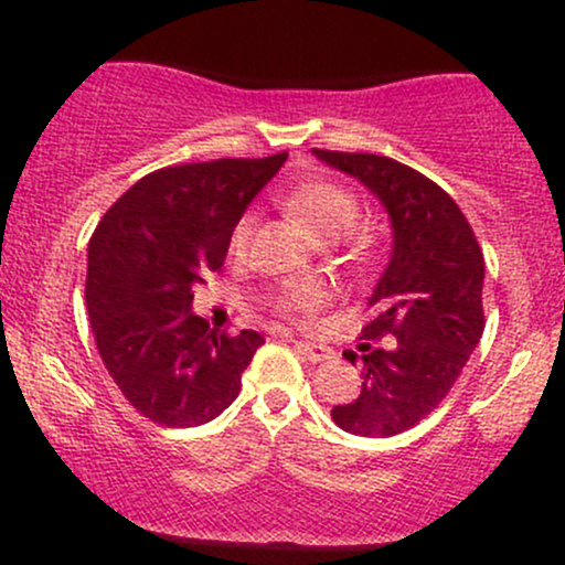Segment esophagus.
<instances>
[{
    "label": "esophagus",
    "instance_id": "34e87169",
    "mask_svg": "<svg viewBox=\"0 0 565 565\" xmlns=\"http://www.w3.org/2000/svg\"><path fill=\"white\" fill-rule=\"evenodd\" d=\"M295 348H297V353H302L305 359L313 361V364H321V361L332 359V350H329L327 345H316V342L295 340Z\"/></svg>",
    "mask_w": 565,
    "mask_h": 565
}]
</instances>
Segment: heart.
Returning a JSON list of instances; mask_svg holds the SVG:
<instances>
[{"mask_svg": "<svg viewBox=\"0 0 565 565\" xmlns=\"http://www.w3.org/2000/svg\"><path fill=\"white\" fill-rule=\"evenodd\" d=\"M284 210L289 212L302 228L319 242L342 236V233L353 228L359 220V199L348 191L345 185L334 183V180H302V183L291 185L281 196ZM252 231H255V217L244 215L233 225L231 233V252L242 255L249 244ZM276 310L287 319H313L316 310L327 302V291L316 281H295L287 284L276 291L274 297Z\"/></svg>", "mask_w": 565, "mask_h": 565, "instance_id": "b5f03b06", "label": "heart"}]
</instances>
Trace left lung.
Returning a JSON list of instances; mask_svg holds the SVG:
<instances>
[{"instance_id": "obj_1", "label": "left lung", "mask_w": 565, "mask_h": 565, "mask_svg": "<svg viewBox=\"0 0 565 565\" xmlns=\"http://www.w3.org/2000/svg\"><path fill=\"white\" fill-rule=\"evenodd\" d=\"M316 159L364 183L385 206L393 252L361 329V393L332 408L334 425L391 438L427 417L462 374L483 334V252L468 217L423 172L377 153L319 151ZM393 333L396 348L369 349ZM345 359L359 361L353 350Z\"/></svg>"}]
</instances>
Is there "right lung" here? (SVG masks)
I'll return each instance as SVG.
<instances>
[{
	"label": "right lung",
	"instance_id": "obj_1",
	"mask_svg": "<svg viewBox=\"0 0 565 565\" xmlns=\"http://www.w3.org/2000/svg\"><path fill=\"white\" fill-rule=\"evenodd\" d=\"M287 153L164 167L103 215L87 249L97 350L142 417L167 427L215 419L242 391L263 337H228L191 310L193 289L223 268L231 233Z\"/></svg>",
	"mask_w": 565,
	"mask_h": 565
}]
</instances>
